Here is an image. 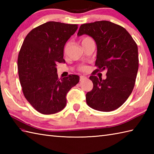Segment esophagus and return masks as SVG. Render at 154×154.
<instances>
[{"label":"esophagus","mask_w":154,"mask_h":154,"mask_svg":"<svg viewBox=\"0 0 154 154\" xmlns=\"http://www.w3.org/2000/svg\"><path fill=\"white\" fill-rule=\"evenodd\" d=\"M85 79H87V77H86L82 76V75H81V76H80V81H82L85 80Z\"/></svg>","instance_id":"34e87169"}]
</instances>
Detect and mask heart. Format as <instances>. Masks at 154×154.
I'll return each instance as SVG.
<instances>
[{
  "mask_svg": "<svg viewBox=\"0 0 154 154\" xmlns=\"http://www.w3.org/2000/svg\"><path fill=\"white\" fill-rule=\"evenodd\" d=\"M91 40V38H89V37L84 38L82 39V41H81V44H83L85 43V42H88V41H89V40ZM68 46H69V43H67L66 45H65V48H64V52H65V53H66V51H67V48H68ZM81 69H83V70L85 69V67H81Z\"/></svg>",
  "mask_w": 154,
  "mask_h": 154,
  "instance_id": "b5f03b06",
  "label": "heart"
}]
</instances>
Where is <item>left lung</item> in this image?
<instances>
[{
	"label": "left lung",
	"mask_w": 154,
	"mask_h": 154,
	"mask_svg": "<svg viewBox=\"0 0 154 154\" xmlns=\"http://www.w3.org/2000/svg\"><path fill=\"white\" fill-rule=\"evenodd\" d=\"M86 34L95 41V72L106 70L102 79L91 75L93 88L86 94L87 105L110 112L117 109L131 94L138 70V46L125 28L109 21L82 24L77 35ZM94 74V73H93Z\"/></svg>",
	"instance_id": "8db88e82"
}]
</instances>
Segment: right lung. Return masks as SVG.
<instances>
[{"instance_id": "right-lung-1", "label": "right lung", "mask_w": 154, "mask_h": 154, "mask_svg": "<svg viewBox=\"0 0 154 154\" xmlns=\"http://www.w3.org/2000/svg\"><path fill=\"white\" fill-rule=\"evenodd\" d=\"M77 24L48 22L33 29L23 42L18 58L19 79L26 99L38 112L52 114L66 106V95L79 83L70 75L59 79L57 64L65 63L63 49Z\"/></svg>"}]
</instances>
